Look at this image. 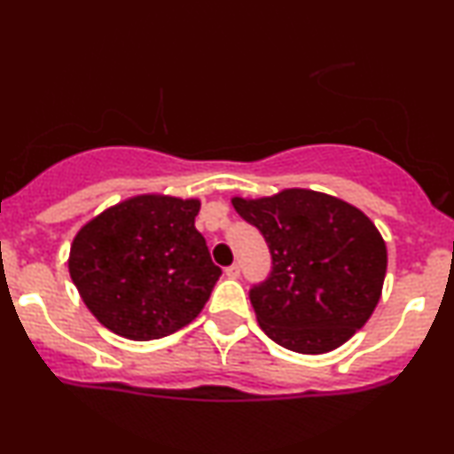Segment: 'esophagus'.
Listing matches in <instances>:
<instances>
[{
  "label": "esophagus",
  "mask_w": 454,
  "mask_h": 454,
  "mask_svg": "<svg viewBox=\"0 0 454 454\" xmlns=\"http://www.w3.org/2000/svg\"><path fill=\"white\" fill-rule=\"evenodd\" d=\"M223 273H226L228 279H237L239 275H241V267H239V264H231V267H226Z\"/></svg>",
  "instance_id": "1"
}]
</instances>
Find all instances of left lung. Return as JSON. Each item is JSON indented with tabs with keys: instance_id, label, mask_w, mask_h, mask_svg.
Returning a JSON list of instances; mask_svg holds the SVG:
<instances>
[{
	"instance_id": "obj_1",
	"label": "left lung",
	"mask_w": 454,
	"mask_h": 454,
	"mask_svg": "<svg viewBox=\"0 0 454 454\" xmlns=\"http://www.w3.org/2000/svg\"><path fill=\"white\" fill-rule=\"evenodd\" d=\"M232 207L269 245L273 267L249 301L270 340L325 354L363 328L387 275V245L363 211L311 190L232 198Z\"/></svg>"
}]
</instances>
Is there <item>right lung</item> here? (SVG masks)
Segmentation results:
<instances>
[{
  "label": "right lung",
  "mask_w": 454,
  "mask_h": 454,
  "mask_svg": "<svg viewBox=\"0 0 454 454\" xmlns=\"http://www.w3.org/2000/svg\"><path fill=\"white\" fill-rule=\"evenodd\" d=\"M200 202L145 194L111 207L78 231L70 278L93 316L114 335L160 340L190 325L222 269L194 220Z\"/></svg>",
  "instance_id": "obj_1"
}]
</instances>
